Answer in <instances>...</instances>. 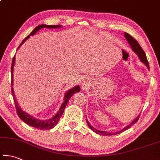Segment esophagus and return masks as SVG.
I'll use <instances>...</instances> for the list:
<instances>
[{"mask_svg":"<svg viewBox=\"0 0 160 160\" xmlns=\"http://www.w3.org/2000/svg\"><path fill=\"white\" fill-rule=\"evenodd\" d=\"M87 83H88V80H86L85 78V79H83L82 82V84L84 86H85V85H87Z\"/></svg>","mask_w":160,"mask_h":160,"instance_id":"34e87169","label":"esophagus"}]
</instances>
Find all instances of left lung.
I'll return each mask as SVG.
<instances>
[{"instance_id": "obj_1", "label": "left lung", "mask_w": 160, "mask_h": 160, "mask_svg": "<svg viewBox=\"0 0 160 160\" xmlns=\"http://www.w3.org/2000/svg\"><path fill=\"white\" fill-rule=\"evenodd\" d=\"M124 36H125L126 39L127 41H128L129 44L131 45V47H132V49L133 50V52H135L136 54L139 57V59L142 62H143L145 65H146L148 68L149 69V63L148 62V59H147V57H146V53H145V52L143 51V49L141 47V45H139V43L138 42V41L136 40H135L133 38L130 36L129 34H128L126 32H124ZM139 117H140V115L138 116L137 118H136L134 120H133L132 123L130 124H129L128 126H127L126 127H124L123 129H121L120 131H119V132H115V133H110L108 132H105V131H99L97 129H95L94 127H92L90 123L89 122V121L88 120V119L86 118V120H87V123H88V125L89 127V128L91 129L93 132L98 133V134H100V135H103V136H111V135H115V134H118V133H120L121 132H124V131L127 130V129H129L130 127H132L133 124H134L138 120Z\"/></svg>"}]
</instances>
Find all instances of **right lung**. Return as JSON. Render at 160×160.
I'll list each match as a JSON object with an SVG mask.
<instances>
[{"instance_id":"right-lung-1","label":"right lung","mask_w":160,"mask_h":160,"mask_svg":"<svg viewBox=\"0 0 160 160\" xmlns=\"http://www.w3.org/2000/svg\"><path fill=\"white\" fill-rule=\"evenodd\" d=\"M62 26L60 25H45V24H41L38 26L37 27L35 28V29L31 32V33L28 35L27 37L25 38V39L23 40V41L21 42V44L19 45V46L17 48V50L20 48L23 43H24L26 40H27L28 38L31 36H33V35L36 33L37 31H38L40 28H60ZM14 62H15V57H13L12 59V66H11V75H12V79H11V91H12V94L13 97V99H14V105H15V108L17 110V113L18 115L19 118L21 119V120L24 122L26 124H28L33 127H36V128H38L39 129L41 130H49L51 129L52 128L57 125L58 122H59V119L62 117V115L63 114V111H64V109L66 108V106L67 105L68 101L70 99L71 97L76 92H79L80 91V88L79 85L75 86V88L72 89H69L68 91L66 93V94L64 96V101L62 103V106L60 107V108L59 110V111L57 112V113L55 115L53 118H52L51 119H49V120H38V119L35 118L33 116H31L30 115H28V113L25 112L24 111L19 108V106L17 103L16 98L14 97V91H13V67H14Z\"/></svg>"}]
</instances>
